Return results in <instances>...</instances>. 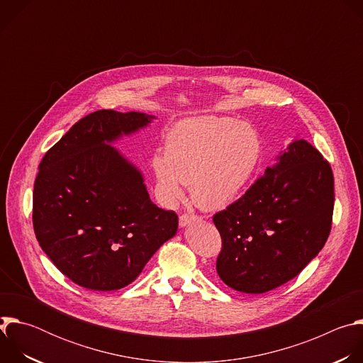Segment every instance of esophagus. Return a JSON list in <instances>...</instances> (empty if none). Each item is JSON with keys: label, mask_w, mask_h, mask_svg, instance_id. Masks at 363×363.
<instances>
[{"label": "esophagus", "mask_w": 363, "mask_h": 363, "mask_svg": "<svg viewBox=\"0 0 363 363\" xmlns=\"http://www.w3.org/2000/svg\"><path fill=\"white\" fill-rule=\"evenodd\" d=\"M199 221H201V217H198L195 214H182L179 217V225L181 227H186V225H189L192 223H199Z\"/></svg>", "instance_id": "34e87169"}]
</instances>
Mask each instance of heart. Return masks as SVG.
Wrapping results in <instances>:
<instances>
[{
	"label": "heart",
	"mask_w": 363,
	"mask_h": 363,
	"mask_svg": "<svg viewBox=\"0 0 363 363\" xmlns=\"http://www.w3.org/2000/svg\"><path fill=\"white\" fill-rule=\"evenodd\" d=\"M260 157L262 140L251 126L205 116L174 126L165 153H155L150 165L164 203L181 199L185 184L202 208L221 210L245 189Z\"/></svg>",
	"instance_id": "obj_1"
}]
</instances>
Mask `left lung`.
<instances>
[{
  "mask_svg": "<svg viewBox=\"0 0 363 363\" xmlns=\"http://www.w3.org/2000/svg\"><path fill=\"white\" fill-rule=\"evenodd\" d=\"M333 203L329 162L307 140L291 142L274 167L213 217L223 241L220 279L251 294L294 279L323 248Z\"/></svg>",
  "mask_w": 363,
  "mask_h": 363,
  "instance_id": "8db88e82",
  "label": "left lung"
}]
</instances>
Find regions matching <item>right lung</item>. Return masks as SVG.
Wrapping results in <instances>:
<instances>
[{"instance_id": "obj_1", "label": "right lung", "mask_w": 363, "mask_h": 363, "mask_svg": "<svg viewBox=\"0 0 363 363\" xmlns=\"http://www.w3.org/2000/svg\"><path fill=\"white\" fill-rule=\"evenodd\" d=\"M153 116L97 111L47 150L33 192L37 241L73 283L99 291L130 284L177 234L178 216L155 205L136 167L111 146Z\"/></svg>"}]
</instances>
